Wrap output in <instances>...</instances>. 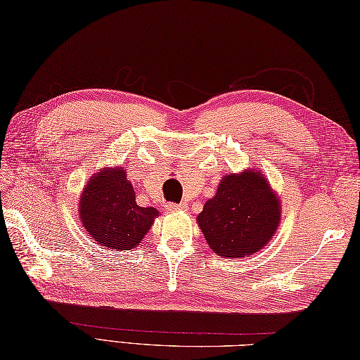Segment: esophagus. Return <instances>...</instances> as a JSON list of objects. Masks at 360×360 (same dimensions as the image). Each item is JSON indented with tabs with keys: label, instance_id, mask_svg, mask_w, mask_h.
<instances>
[{
	"label": "esophagus",
	"instance_id": "1",
	"mask_svg": "<svg viewBox=\"0 0 360 360\" xmlns=\"http://www.w3.org/2000/svg\"><path fill=\"white\" fill-rule=\"evenodd\" d=\"M167 209L168 210H173V212H176V210H184V209H187V204H176V202H168L167 204Z\"/></svg>",
	"mask_w": 360,
	"mask_h": 360
}]
</instances>
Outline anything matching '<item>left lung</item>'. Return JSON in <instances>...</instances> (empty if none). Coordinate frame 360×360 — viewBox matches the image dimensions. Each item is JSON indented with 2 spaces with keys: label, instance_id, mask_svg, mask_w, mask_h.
I'll return each instance as SVG.
<instances>
[{
  "label": "left lung",
  "instance_id": "left-lung-1",
  "mask_svg": "<svg viewBox=\"0 0 360 360\" xmlns=\"http://www.w3.org/2000/svg\"><path fill=\"white\" fill-rule=\"evenodd\" d=\"M280 209L262 173L244 172L227 174L196 219L217 255L241 258L255 254L272 238Z\"/></svg>",
  "mask_w": 360,
  "mask_h": 360
}]
</instances>
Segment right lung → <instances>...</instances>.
<instances>
[{"instance_id": "1", "label": "right lung", "mask_w": 360, "mask_h": 360, "mask_svg": "<svg viewBox=\"0 0 360 360\" xmlns=\"http://www.w3.org/2000/svg\"><path fill=\"white\" fill-rule=\"evenodd\" d=\"M158 215L155 207L137 205L124 168L96 174L80 200V218L86 232L108 249L129 250L139 246Z\"/></svg>"}]
</instances>
